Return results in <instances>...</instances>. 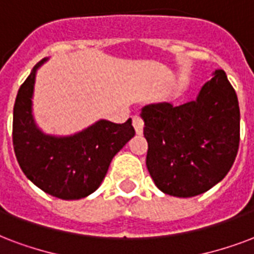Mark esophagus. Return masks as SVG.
Instances as JSON below:
<instances>
[{"label": "esophagus", "instance_id": "34e87169", "mask_svg": "<svg viewBox=\"0 0 254 254\" xmlns=\"http://www.w3.org/2000/svg\"><path fill=\"white\" fill-rule=\"evenodd\" d=\"M132 126H134L136 134L142 135L143 134V127H144V123H143V119L139 115H135L132 118Z\"/></svg>", "mask_w": 254, "mask_h": 254}]
</instances>
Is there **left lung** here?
I'll list each match as a JSON object with an SVG mask.
<instances>
[{
    "mask_svg": "<svg viewBox=\"0 0 254 254\" xmlns=\"http://www.w3.org/2000/svg\"><path fill=\"white\" fill-rule=\"evenodd\" d=\"M148 143L146 166L156 188L173 197H194L221 182L240 144V107L222 69L181 106L152 103L142 108Z\"/></svg>",
    "mask_w": 254,
    "mask_h": 254,
    "instance_id": "left-lung-1",
    "label": "left lung"
}]
</instances>
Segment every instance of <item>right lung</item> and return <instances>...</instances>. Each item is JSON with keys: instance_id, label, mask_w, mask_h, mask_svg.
<instances>
[{"instance_id": "obj_1", "label": "right lung", "mask_w": 254, "mask_h": 254, "mask_svg": "<svg viewBox=\"0 0 254 254\" xmlns=\"http://www.w3.org/2000/svg\"><path fill=\"white\" fill-rule=\"evenodd\" d=\"M39 62L22 83L13 108V146L21 170L43 191L60 199H80L102 185L112 158L135 135L132 122L100 119L68 136L45 134L32 110Z\"/></svg>"}]
</instances>
